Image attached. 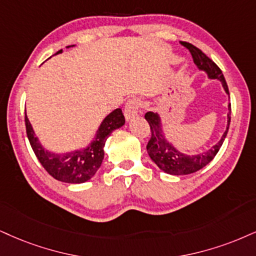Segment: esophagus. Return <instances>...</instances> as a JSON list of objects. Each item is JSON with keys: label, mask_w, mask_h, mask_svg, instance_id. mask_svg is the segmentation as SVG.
<instances>
[{"label": "esophagus", "mask_w": 256, "mask_h": 256, "mask_svg": "<svg viewBox=\"0 0 256 256\" xmlns=\"http://www.w3.org/2000/svg\"><path fill=\"white\" fill-rule=\"evenodd\" d=\"M141 103L142 102H141V100L138 98V97H133V98H130L127 103H126L124 116L127 121H129V120H132L138 115V110L141 108Z\"/></svg>", "instance_id": "obj_1"}]
</instances>
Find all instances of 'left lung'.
Masks as SVG:
<instances>
[{
  "label": "left lung",
  "instance_id": "1",
  "mask_svg": "<svg viewBox=\"0 0 256 256\" xmlns=\"http://www.w3.org/2000/svg\"><path fill=\"white\" fill-rule=\"evenodd\" d=\"M180 44L191 53L194 62L197 65L200 70H203L209 76L211 80H218L224 88L226 92L229 94L228 85L224 80L220 68L205 53L200 51V48L192 45V44L180 41ZM229 112H228V126H226V130L222 135L220 140L217 142L215 146H212L209 150L205 153L197 154V156H188V154L180 153L176 148L166 140L162 134V120L156 112H148L144 115V118L147 120L148 124L150 127V138L147 144V152L150 159L156 164V166L164 172L168 173L173 176H184L194 173L206 166L216 154L218 153L220 146H222L223 141L228 133L229 124H230V115H232V104L229 103Z\"/></svg>",
  "mask_w": 256,
  "mask_h": 256
}]
</instances>
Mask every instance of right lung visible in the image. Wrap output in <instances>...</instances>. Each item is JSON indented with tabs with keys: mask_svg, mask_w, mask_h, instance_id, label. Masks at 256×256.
Segmentation results:
<instances>
[{
	"mask_svg": "<svg viewBox=\"0 0 256 256\" xmlns=\"http://www.w3.org/2000/svg\"><path fill=\"white\" fill-rule=\"evenodd\" d=\"M60 52L62 50L56 52V54ZM24 123H26L27 136L33 148V152L36 153L38 160L48 172V174L59 182L80 184L92 178L98 171L104 158L103 148L106 138L115 129L124 124V116L121 109H115L100 123L96 136L89 146L66 154H56L44 150L38 138L34 135V130L26 114H24Z\"/></svg>",
	"mask_w": 256,
	"mask_h": 256,
	"instance_id": "1",
	"label": "right lung"
}]
</instances>
